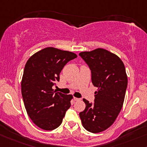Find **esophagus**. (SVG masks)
Listing matches in <instances>:
<instances>
[{
  "label": "esophagus",
  "instance_id": "esophagus-1",
  "mask_svg": "<svg viewBox=\"0 0 147 147\" xmlns=\"http://www.w3.org/2000/svg\"><path fill=\"white\" fill-rule=\"evenodd\" d=\"M74 100H75V101H78V100H80V98H75V97H74Z\"/></svg>",
  "mask_w": 147,
  "mask_h": 147
}]
</instances>
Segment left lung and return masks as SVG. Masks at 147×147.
I'll return each instance as SVG.
<instances>
[{
    "label": "left lung",
    "instance_id": "1",
    "mask_svg": "<svg viewBox=\"0 0 147 147\" xmlns=\"http://www.w3.org/2000/svg\"><path fill=\"white\" fill-rule=\"evenodd\" d=\"M79 55L91 70L92 84L98 88L94 102L83 99L86 108L80 117L84 128L98 133L111 126L121 109L128 85L125 68L118 56L100 48Z\"/></svg>",
    "mask_w": 147,
    "mask_h": 147
}]
</instances>
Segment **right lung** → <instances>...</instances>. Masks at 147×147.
I'll use <instances>...</instances> for the list:
<instances>
[{"mask_svg":"<svg viewBox=\"0 0 147 147\" xmlns=\"http://www.w3.org/2000/svg\"><path fill=\"white\" fill-rule=\"evenodd\" d=\"M74 53L47 47L33 54L26 63L22 81V94L26 109L37 126L54 130L62 123L70 107L71 95L53 89L59 82L61 70L77 58Z\"/></svg>","mask_w":147,"mask_h":147,"instance_id":"obj_1","label":"right lung"}]
</instances>
